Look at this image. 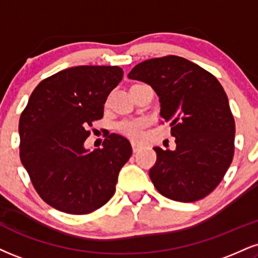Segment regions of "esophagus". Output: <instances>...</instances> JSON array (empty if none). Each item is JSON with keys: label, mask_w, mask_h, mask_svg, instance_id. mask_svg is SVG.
I'll use <instances>...</instances> for the list:
<instances>
[{"label": "esophagus", "mask_w": 258, "mask_h": 258, "mask_svg": "<svg viewBox=\"0 0 258 258\" xmlns=\"http://www.w3.org/2000/svg\"><path fill=\"white\" fill-rule=\"evenodd\" d=\"M131 145H132V150H133V153H137V151H138L139 149H141V147H142L141 144H138V143H136V142H132V143H131Z\"/></svg>", "instance_id": "obj_1"}]
</instances>
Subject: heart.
<instances>
[{
	"label": "heart",
	"mask_w": 258,
	"mask_h": 258,
	"mask_svg": "<svg viewBox=\"0 0 258 258\" xmlns=\"http://www.w3.org/2000/svg\"><path fill=\"white\" fill-rule=\"evenodd\" d=\"M148 117H131V119H123L120 122H117L116 130L121 135L126 137L135 139H141L143 136V131L149 125Z\"/></svg>",
	"instance_id": "obj_1"
}]
</instances>
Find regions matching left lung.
Masks as SVG:
<instances>
[{"label": "left lung", "mask_w": 258, "mask_h": 258, "mask_svg": "<svg viewBox=\"0 0 258 258\" xmlns=\"http://www.w3.org/2000/svg\"><path fill=\"white\" fill-rule=\"evenodd\" d=\"M130 79L149 84L160 97L162 122L170 123L174 151L155 147L149 172L156 190L176 202H196L216 188L234 155V117L219 80L184 57L150 58Z\"/></svg>", "instance_id": "1"}]
</instances>
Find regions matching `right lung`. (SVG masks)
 Segmentation results:
<instances>
[{
    "instance_id": "add662e5",
    "label": "right lung",
    "mask_w": 258,
    "mask_h": 258,
    "mask_svg": "<svg viewBox=\"0 0 258 258\" xmlns=\"http://www.w3.org/2000/svg\"><path fill=\"white\" fill-rule=\"evenodd\" d=\"M122 76L117 66L60 71L36 86L21 113V163L40 198L60 212L90 214L115 192L121 167L132 155L130 142L111 133L94 151L84 142Z\"/></svg>"
}]
</instances>
